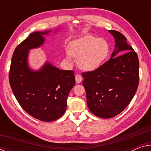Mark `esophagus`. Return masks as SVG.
I'll list each match as a JSON object with an SVG mask.
<instances>
[{
  "label": "esophagus",
  "mask_w": 151,
  "mask_h": 151,
  "mask_svg": "<svg viewBox=\"0 0 151 151\" xmlns=\"http://www.w3.org/2000/svg\"><path fill=\"white\" fill-rule=\"evenodd\" d=\"M75 81L76 83H80L82 81V76L80 75H75Z\"/></svg>",
  "instance_id": "34e87169"
}]
</instances>
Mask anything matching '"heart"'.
<instances>
[{"instance_id":"1","label":"heart","mask_w":151,"mask_h":151,"mask_svg":"<svg viewBox=\"0 0 151 151\" xmlns=\"http://www.w3.org/2000/svg\"><path fill=\"white\" fill-rule=\"evenodd\" d=\"M110 47L105 39L86 36L72 42L70 51L67 52L68 59L72 55L77 58V65L81 70L94 71L100 67L109 57Z\"/></svg>"}]
</instances>
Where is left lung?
Here are the masks:
<instances>
[{
	"instance_id": "obj_1",
	"label": "left lung",
	"mask_w": 151,
	"mask_h": 151,
	"mask_svg": "<svg viewBox=\"0 0 151 151\" xmlns=\"http://www.w3.org/2000/svg\"><path fill=\"white\" fill-rule=\"evenodd\" d=\"M109 32L115 39L111 58L98 69L83 73L88 109L103 119L116 116L129 105L139 86V62L127 38L116 30ZM121 52V55L118 53Z\"/></svg>"
}]
</instances>
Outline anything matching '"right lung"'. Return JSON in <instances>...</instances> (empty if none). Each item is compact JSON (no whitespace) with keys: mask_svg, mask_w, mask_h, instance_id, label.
<instances>
[{"mask_svg":"<svg viewBox=\"0 0 151 151\" xmlns=\"http://www.w3.org/2000/svg\"><path fill=\"white\" fill-rule=\"evenodd\" d=\"M50 32H32L18 45L9 71L10 85L20 105L30 116L45 122L63 115L68 94L75 85L73 70H60L48 62L38 70L28 65L29 50L42 45L43 35Z\"/></svg>","mask_w":151,"mask_h":151,"instance_id":"right-lung-1","label":"right lung"}]
</instances>
